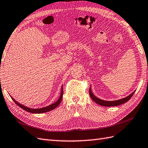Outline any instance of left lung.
<instances>
[{
	"instance_id": "8db88e82",
	"label": "left lung",
	"mask_w": 148,
	"mask_h": 148,
	"mask_svg": "<svg viewBox=\"0 0 148 148\" xmlns=\"http://www.w3.org/2000/svg\"><path fill=\"white\" fill-rule=\"evenodd\" d=\"M91 88L90 87V95L91 99L95 103H97L99 104V105H101V106H118V105L124 103L128 101L129 99L132 98V95H134V92H135V91H134L130 95H129L128 97H127L124 98L119 99V100H115V101H110L103 100V99H99L97 97H96L93 94H92Z\"/></svg>"
}]
</instances>
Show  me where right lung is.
<instances>
[{"mask_svg": "<svg viewBox=\"0 0 148 148\" xmlns=\"http://www.w3.org/2000/svg\"><path fill=\"white\" fill-rule=\"evenodd\" d=\"M63 92H63V88H62L60 98H58V99L56 102H55L54 103L51 104L49 106H46V107H43V108H37V109H33V108H28V107H26V106L19 103L17 102L14 99L12 98V97L11 98L13 99V101H14V103L17 105H18L19 106H20L21 108H23V110H25L28 112H30V113H45V112L52 110L55 109L57 107V106L59 105V104L60 103V102L62 101V99Z\"/></svg>", "mask_w": 148, "mask_h": 148, "instance_id": "add662e5", "label": "right lung"}]
</instances>
